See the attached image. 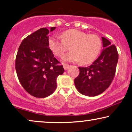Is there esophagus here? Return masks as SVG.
<instances>
[{"mask_svg":"<svg viewBox=\"0 0 132 132\" xmlns=\"http://www.w3.org/2000/svg\"><path fill=\"white\" fill-rule=\"evenodd\" d=\"M63 68L65 70H67L69 68V64L68 63H63Z\"/></svg>","mask_w":132,"mask_h":132,"instance_id":"1","label":"esophagus"}]
</instances>
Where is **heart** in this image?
Instances as JSON below:
<instances>
[{"label": "heart", "mask_w": 132, "mask_h": 132, "mask_svg": "<svg viewBox=\"0 0 132 132\" xmlns=\"http://www.w3.org/2000/svg\"><path fill=\"white\" fill-rule=\"evenodd\" d=\"M54 54L61 57L70 47L71 51L63 57L66 62H78L83 64L92 63L99 55L102 41L97 35H88L77 29H69L62 34V39L54 36L48 41Z\"/></svg>", "instance_id": "heart-1"}]
</instances>
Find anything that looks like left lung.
<instances>
[{
  "instance_id": "8db88e82",
  "label": "left lung",
  "mask_w": 132,
  "mask_h": 132,
  "mask_svg": "<svg viewBox=\"0 0 132 132\" xmlns=\"http://www.w3.org/2000/svg\"><path fill=\"white\" fill-rule=\"evenodd\" d=\"M103 49L100 56L86 68L79 67V74L74 80L78 91L83 95L96 96L109 87L116 74L118 53L114 45L102 37Z\"/></svg>"
}]
</instances>
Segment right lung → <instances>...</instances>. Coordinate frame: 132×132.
Here are the masks:
<instances>
[{
    "label": "right lung",
    "instance_id": "1",
    "mask_svg": "<svg viewBox=\"0 0 132 132\" xmlns=\"http://www.w3.org/2000/svg\"><path fill=\"white\" fill-rule=\"evenodd\" d=\"M55 27H51L52 31ZM49 30L41 28L29 35L20 44L15 69L20 84L30 95L44 98L57 88V78L64 69L49 48Z\"/></svg>",
    "mask_w": 132,
    "mask_h": 132
}]
</instances>
